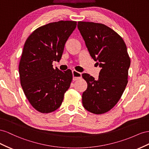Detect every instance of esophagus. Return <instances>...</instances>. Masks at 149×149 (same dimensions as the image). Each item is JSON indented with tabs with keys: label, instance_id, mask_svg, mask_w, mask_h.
<instances>
[{
	"label": "esophagus",
	"instance_id": "esophagus-1",
	"mask_svg": "<svg viewBox=\"0 0 149 149\" xmlns=\"http://www.w3.org/2000/svg\"><path fill=\"white\" fill-rule=\"evenodd\" d=\"M72 75H73V80H77L82 77V74L76 70H72Z\"/></svg>",
	"mask_w": 149,
	"mask_h": 149
}]
</instances>
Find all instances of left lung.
<instances>
[{"instance_id":"obj_1","label":"left lung","mask_w":149,"mask_h":149,"mask_svg":"<svg viewBox=\"0 0 149 149\" xmlns=\"http://www.w3.org/2000/svg\"><path fill=\"white\" fill-rule=\"evenodd\" d=\"M77 27L91 56L101 67L97 80L82 74L87 83L82 104L88 112L102 114L116 105L124 92L130 58L124 40L107 25L80 21Z\"/></svg>"}]
</instances>
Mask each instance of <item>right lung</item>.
Here are the masks:
<instances>
[{
  "instance_id": "obj_1",
  "label": "right lung",
  "mask_w": 149,
  "mask_h": 149,
  "mask_svg": "<svg viewBox=\"0 0 149 149\" xmlns=\"http://www.w3.org/2000/svg\"><path fill=\"white\" fill-rule=\"evenodd\" d=\"M75 21H58L41 26L29 36L19 63L20 84L32 107L47 113L60 107L72 80L70 69L53 68L60 61L65 42L75 30Z\"/></svg>"
}]
</instances>
